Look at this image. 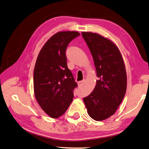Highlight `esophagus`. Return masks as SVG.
Segmentation results:
<instances>
[{"mask_svg": "<svg viewBox=\"0 0 149 149\" xmlns=\"http://www.w3.org/2000/svg\"><path fill=\"white\" fill-rule=\"evenodd\" d=\"M84 81H79L78 82V85H79V86H81L82 84H83Z\"/></svg>", "mask_w": 149, "mask_h": 149, "instance_id": "1", "label": "esophagus"}]
</instances>
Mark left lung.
<instances>
[{
  "instance_id": "obj_1",
  "label": "left lung",
  "mask_w": 149,
  "mask_h": 149,
  "mask_svg": "<svg viewBox=\"0 0 149 149\" xmlns=\"http://www.w3.org/2000/svg\"><path fill=\"white\" fill-rule=\"evenodd\" d=\"M92 54L98 80L92 93L83 98L88 115L103 120L113 115L125 97L127 73L119 49L97 33L82 32Z\"/></svg>"
}]
</instances>
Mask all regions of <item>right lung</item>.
Listing matches in <instances>:
<instances>
[{
  "instance_id": "1",
  "label": "right lung",
  "mask_w": 149,
  "mask_h": 149,
  "mask_svg": "<svg viewBox=\"0 0 149 149\" xmlns=\"http://www.w3.org/2000/svg\"><path fill=\"white\" fill-rule=\"evenodd\" d=\"M77 31L58 32L43 46L34 69V92L45 113L52 118L65 113L77 86L67 67L66 50L69 42L79 36Z\"/></svg>"
}]
</instances>
